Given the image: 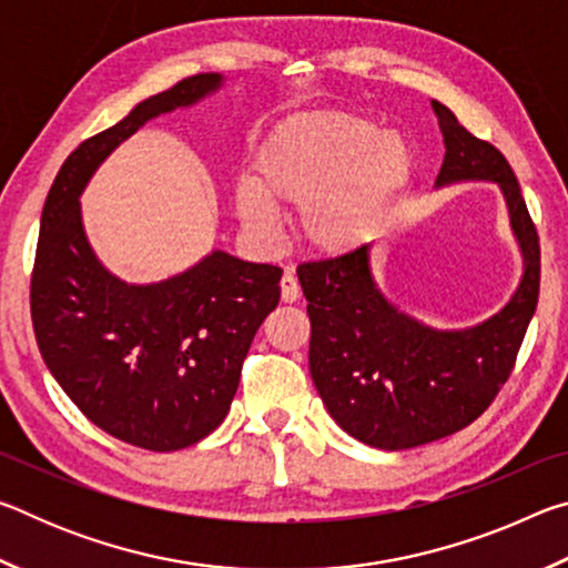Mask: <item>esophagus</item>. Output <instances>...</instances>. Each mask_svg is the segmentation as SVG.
Here are the masks:
<instances>
[{
	"label": "esophagus",
	"mask_w": 568,
	"mask_h": 568,
	"mask_svg": "<svg viewBox=\"0 0 568 568\" xmlns=\"http://www.w3.org/2000/svg\"><path fill=\"white\" fill-rule=\"evenodd\" d=\"M297 295H301V285H297L295 275L285 273L281 277V297H283V303H295Z\"/></svg>",
	"instance_id": "34e87169"
}]
</instances>
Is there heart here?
I'll use <instances>...</instances> for the list:
<instances>
[{"instance_id": "obj_1", "label": "heart", "mask_w": 568, "mask_h": 568, "mask_svg": "<svg viewBox=\"0 0 568 568\" xmlns=\"http://www.w3.org/2000/svg\"><path fill=\"white\" fill-rule=\"evenodd\" d=\"M410 172V148L351 112H315L277 124L255 160V187L235 195L255 235H271L273 205H301L297 233L307 247L341 255L363 245Z\"/></svg>"}]
</instances>
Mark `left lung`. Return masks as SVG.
<instances>
[{"instance_id": "obj_1", "label": "left lung", "mask_w": 568, "mask_h": 568, "mask_svg": "<svg viewBox=\"0 0 568 568\" xmlns=\"http://www.w3.org/2000/svg\"><path fill=\"white\" fill-rule=\"evenodd\" d=\"M446 158L436 187L486 180L501 187L524 255L516 293L466 331H436L400 313L373 281L368 245L297 267L311 318V376L333 420L373 448L403 450L466 428L514 371L538 303L541 247L511 165L430 102Z\"/></svg>"}]
</instances>
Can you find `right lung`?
<instances>
[{
	"label": "right lung",
	"instance_id": "obj_1",
	"mask_svg": "<svg viewBox=\"0 0 568 568\" xmlns=\"http://www.w3.org/2000/svg\"><path fill=\"white\" fill-rule=\"evenodd\" d=\"M223 84L192 74L84 140L44 200L30 305L47 368L94 426L124 444L178 450L223 423L257 328L281 301L277 265L213 250L168 281L114 277L84 235L80 195L110 152L162 112Z\"/></svg>",
	"mask_w": 568,
	"mask_h": 568
}]
</instances>
